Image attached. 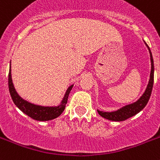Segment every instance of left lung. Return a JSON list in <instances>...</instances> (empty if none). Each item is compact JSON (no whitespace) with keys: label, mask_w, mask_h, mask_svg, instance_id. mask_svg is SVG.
Here are the masks:
<instances>
[{"label":"left lung","mask_w":160,"mask_h":160,"mask_svg":"<svg viewBox=\"0 0 160 160\" xmlns=\"http://www.w3.org/2000/svg\"><path fill=\"white\" fill-rule=\"evenodd\" d=\"M146 44V43H145ZM148 49L150 51V61H151V71H150V78L148 86L145 89V93L141 96L138 101H136L134 103L127 105L126 107L122 108L121 109L115 112H107L98 111V114L102 116V118L108 119L111 121H115V122H122L125 121L131 117L135 116L139 112H141L144 108L146 106L148 101L150 99V95H151L152 89H153V84H154V61H153V57L152 53L150 52V49L147 44H146Z\"/></svg>","instance_id":"left-lung-1"}]
</instances>
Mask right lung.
Here are the masks:
<instances>
[{
  "mask_svg": "<svg viewBox=\"0 0 160 160\" xmlns=\"http://www.w3.org/2000/svg\"><path fill=\"white\" fill-rule=\"evenodd\" d=\"M8 84L10 96H11V98H12L14 103L24 113L37 121H49L59 117L62 113V112L64 111L65 107H66V104L67 102V99H68L69 93L73 87V85H71L68 88L67 93L65 94L64 98L62 102V104L58 106V107H43V106L33 104V103L27 102L26 100H24L17 93V92L15 91V87L13 85L10 69V71H9Z\"/></svg>",
  "mask_w": 160,
  "mask_h": 160,
  "instance_id": "right-lung-1",
  "label": "right lung"
}]
</instances>
